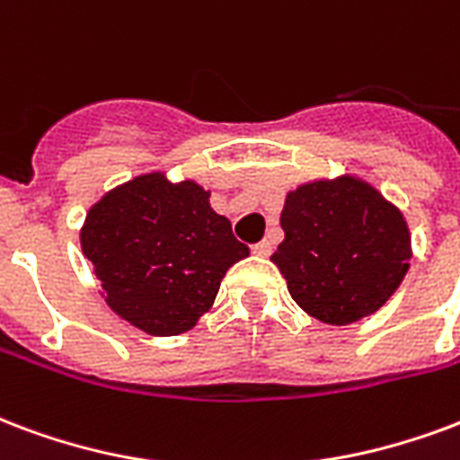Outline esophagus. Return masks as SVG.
<instances>
[{"instance_id":"obj_1","label":"esophagus","mask_w":460,"mask_h":460,"mask_svg":"<svg viewBox=\"0 0 460 460\" xmlns=\"http://www.w3.org/2000/svg\"><path fill=\"white\" fill-rule=\"evenodd\" d=\"M251 251H253V253H256V256L268 258V256H270V251H273V246H270V243H268V241H261V243H256V246L251 248Z\"/></svg>"}]
</instances>
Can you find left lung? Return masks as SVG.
<instances>
[{
    "instance_id": "1",
    "label": "left lung",
    "mask_w": 460,
    "mask_h": 460,
    "mask_svg": "<svg viewBox=\"0 0 460 460\" xmlns=\"http://www.w3.org/2000/svg\"><path fill=\"white\" fill-rule=\"evenodd\" d=\"M285 231L270 261L299 307L324 324L376 314L410 270L402 212L366 180H314L285 197Z\"/></svg>"
}]
</instances>
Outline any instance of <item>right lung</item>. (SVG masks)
Returning a JSON list of instances; mask_svg holds the SVG:
<instances>
[{
    "mask_svg": "<svg viewBox=\"0 0 460 460\" xmlns=\"http://www.w3.org/2000/svg\"><path fill=\"white\" fill-rule=\"evenodd\" d=\"M80 243L109 307L151 336L190 332L212 309L226 270L248 256L209 192L165 172L109 190L84 217Z\"/></svg>",
    "mask_w": 460,
    "mask_h": 460,
    "instance_id": "right-lung-1",
    "label": "right lung"
}]
</instances>
